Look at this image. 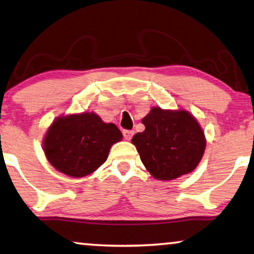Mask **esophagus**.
Instances as JSON below:
<instances>
[{"instance_id":"1","label":"esophagus","mask_w":254,"mask_h":254,"mask_svg":"<svg viewBox=\"0 0 254 254\" xmlns=\"http://www.w3.org/2000/svg\"><path fill=\"white\" fill-rule=\"evenodd\" d=\"M133 134H134V132L133 131H128V130H124L123 131V135H124V138H126V140H131L132 139V136H133Z\"/></svg>"}]
</instances>
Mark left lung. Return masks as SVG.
<instances>
[{
    "instance_id": "1",
    "label": "left lung",
    "mask_w": 254,
    "mask_h": 254,
    "mask_svg": "<svg viewBox=\"0 0 254 254\" xmlns=\"http://www.w3.org/2000/svg\"><path fill=\"white\" fill-rule=\"evenodd\" d=\"M141 122L146 128L132 138V143L152 178L172 181L195 170L202 159L207 140L190 112L156 106Z\"/></svg>"
}]
</instances>
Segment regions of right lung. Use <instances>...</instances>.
<instances>
[{
    "instance_id": "right-lung-1",
    "label": "right lung",
    "mask_w": 254,
    "mask_h": 254,
    "mask_svg": "<svg viewBox=\"0 0 254 254\" xmlns=\"http://www.w3.org/2000/svg\"><path fill=\"white\" fill-rule=\"evenodd\" d=\"M123 139L114 123L95 112L56 118L43 139V150L55 170L71 178H86L106 162L110 149Z\"/></svg>"
}]
</instances>
